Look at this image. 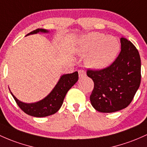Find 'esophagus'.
Masks as SVG:
<instances>
[{
	"instance_id": "1",
	"label": "esophagus",
	"mask_w": 147,
	"mask_h": 147,
	"mask_svg": "<svg viewBox=\"0 0 147 147\" xmlns=\"http://www.w3.org/2000/svg\"><path fill=\"white\" fill-rule=\"evenodd\" d=\"M78 72H79V77H80V78L84 77L86 75V72H85V70H82V69H81V70H79Z\"/></svg>"
}]
</instances>
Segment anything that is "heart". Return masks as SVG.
Returning <instances> with one entry per match:
<instances>
[{"mask_svg":"<svg viewBox=\"0 0 147 147\" xmlns=\"http://www.w3.org/2000/svg\"><path fill=\"white\" fill-rule=\"evenodd\" d=\"M120 49V44L113 36H105L100 33H88L80 40V54H88L86 64L95 70H101L115 60Z\"/></svg>","mask_w":147,"mask_h":147,"instance_id":"b5f03b06","label":"heart"}]
</instances>
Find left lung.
<instances>
[{
  "mask_svg": "<svg viewBox=\"0 0 147 147\" xmlns=\"http://www.w3.org/2000/svg\"><path fill=\"white\" fill-rule=\"evenodd\" d=\"M120 54L110 65L88 70L94 82L90 96L91 105L100 112L111 113L127 107L141 82V59L138 50L126 38H121Z\"/></svg>",
  "mask_w": 147,
  "mask_h": 147,
  "instance_id": "left-lung-1",
  "label": "left lung"
}]
</instances>
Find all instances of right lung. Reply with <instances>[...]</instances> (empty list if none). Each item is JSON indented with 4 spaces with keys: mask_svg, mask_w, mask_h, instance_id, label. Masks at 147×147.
<instances>
[{
    "mask_svg": "<svg viewBox=\"0 0 147 147\" xmlns=\"http://www.w3.org/2000/svg\"><path fill=\"white\" fill-rule=\"evenodd\" d=\"M39 32L48 33V30L43 28H38L30 32L26 35L35 34ZM78 72L66 74L61 77L60 80L53 88L51 93L44 99L34 103H24L19 100L10 92L17 104L26 114L35 117H45L52 115L59 110L67 92L78 81Z\"/></svg>",
    "mask_w": 147,
    "mask_h": 147,
    "instance_id": "obj_1",
    "label": "right lung"
}]
</instances>
